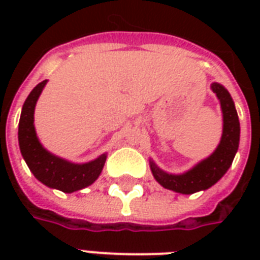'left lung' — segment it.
<instances>
[{
	"instance_id": "obj_1",
	"label": "left lung",
	"mask_w": 260,
	"mask_h": 260,
	"mask_svg": "<svg viewBox=\"0 0 260 260\" xmlns=\"http://www.w3.org/2000/svg\"><path fill=\"white\" fill-rule=\"evenodd\" d=\"M212 90L213 93H216L221 104L224 118L221 142L218 144L217 150L209 158L198 163L197 166L182 175L165 173L155 163L151 162V171L154 174L155 179L166 189L182 194H193L200 190H205L214 185L234 162L240 139V122L238 112L235 109L234 101L228 90L218 83H213Z\"/></svg>"
}]
</instances>
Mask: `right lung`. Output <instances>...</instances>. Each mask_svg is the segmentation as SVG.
<instances>
[{
    "mask_svg": "<svg viewBox=\"0 0 260 260\" xmlns=\"http://www.w3.org/2000/svg\"><path fill=\"white\" fill-rule=\"evenodd\" d=\"M47 81H43L26 97L22 105L21 117L18 122V144L22 158L29 170L39 181L48 187L63 193H73L91 185L101 174L106 155H101L93 162L74 165L50 154L39 143L34 126L35 105Z\"/></svg>",
    "mask_w": 260,
    "mask_h": 260,
    "instance_id": "right-lung-1",
    "label": "right lung"
}]
</instances>
